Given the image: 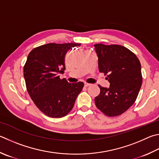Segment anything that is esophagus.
<instances>
[{
    "label": "esophagus",
    "instance_id": "34e87169",
    "mask_svg": "<svg viewBox=\"0 0 159 159\" xmlns=\"http://www.w3.org/2000/svg\"><path fill=\"white\" fill-rule=\"evenodd\" d=\"M89 85H91V84H89V83H84L85 87H88Z\"/></svg>",
    "mask_w": 159,
    "mask_h": 159
}]
</instances>
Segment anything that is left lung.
<instances>
[{
	"instance_id": "8db88e82",
	"label": "left lung",
	"mask_w": 159,
	"mask_h": 159,
	"mask_svg": "<svg viewBox=\"0 0 159 159\" xmlns=\"http://www.w3.org/2000/svg\"><path fill=\"white\" fill-rule=\"evenodd\" d=\"M100 72L107 75L109 88L99 85L95 97L98 109L109 117L118 116L134 104L142 85L141 65L135 55L122 46L94 45Z\"/></svg>"
}]
</instances>
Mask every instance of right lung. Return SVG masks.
<instances>
[{"mask_svg":"<svg viewBox=\"0 0 159 159\" xmlns=\"http://www.w3.org/2000/svg\"><path fill=\"white\" fill-rule=\"evenodd\" d=\"M76 43L50 44L34 48L28 54L24 67L26 88L34 104L48 117L65 116L73 108L84 83H70L60 79L65 70V57Z\"/></svg>","mask_w":159,"mask_h":159,"instance_id":"add662e5","label":"right lung"}]
</instances>
